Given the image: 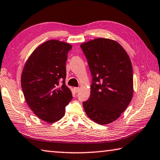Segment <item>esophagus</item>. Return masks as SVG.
<instances>
[{"mask_svg":"<svg viewBox=\"0 0 160 160\" xmlns=\"http://www.w3.org/2000/svg\"><path fill=\"white\" fill-rule=\"evenodd\" d=\"M74 90L76 92H78L80 91V88H74Z\"/></svg>","mask_w":160,"mask_h":160,"instance_id":"34e87169","label":"esophagus"}]
</instances>
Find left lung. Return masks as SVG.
<instances>
[{
  "mask_svg": "<svg viewBox=\"0 0 160 160\" xmlns=\"http://www.w3.org/2000/svg\"><path fill=\"white\" fill-rule=\"evenodd\" d=\"M92 76L90 97L83 102L85 113L100 125L116 120L133 95L130 57L115 40L97 38L81 44Z\"/></svg>",
  "mask_w": 160,
  "mask_h": 160,
  "instance_id": "1",
  "label": "left lung"
}]
</instances>
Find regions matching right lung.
Instances as JSON below:
<instances>
[{
    "instance_id": "right-lung-1",
    "label": "right lung",
    "mask_w": 160,
    "mask_h": 160,
    "mask_svg": "<svg viewBox=\"0 0 160 160\" xmlns=\"http://www.w3.org/2000/svg\"><path fill=\"white\" fill-rule=\"evenodd\" d=\"M71 48L67 42L48 40L32 52L22 70L21 87L26 102L47 122L60 120L72 98L65 85V65Z\"/></svg>"
}]
</instances>
